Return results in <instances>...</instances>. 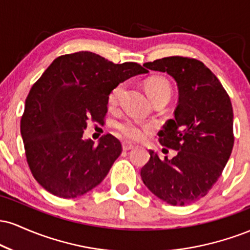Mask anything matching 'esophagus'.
I'll return each instance as SVG.
<instances>
[{
  "label": "esophagus",
  "mask_w": 250,
  "mask_h": 250,
  "mask_svg": "<svg viewBox=\"0 0 250 250\" xmlns=\"http://www.w3.org/2000/svg\"><path fill=\"white\" fill-rule=\"evenodd\" d=\"M134 147H135V146L131 145L130 142H123L122 143V148H123V150H125V151L130 150V149H133Z\"/></svg>",
  "instance_id": "esophagus-1"
}]
</instances>
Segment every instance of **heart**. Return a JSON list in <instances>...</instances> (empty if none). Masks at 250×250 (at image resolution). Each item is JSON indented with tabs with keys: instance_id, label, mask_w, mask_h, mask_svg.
Returning a JSON list of instances; mask_svg holds the SVG:
<instances>
[{
	"instance_id": "obj_1",
	"label": "heart",
	"mask_w": 250,
	"mask_h": 250,
	"mask_svg": "<svg viewBox=\"0 0 250 250\" xmlns=\"http://www.w3.org/2000/svg\"><path fill=\"white\" fill-rule=\"evenodd\" d=\"M122 89V84L114 89L110 93V95H109V102H116ZM146 90H147V94L150 97V100L162 95L170 96V85H169L167 80H165L163 77H154V79L149 80L147 84H146ZM116 129L122 136L130 140H139L145 135V128L139 122L134 121V120H125V121L120 122L116 125Z\"/></svg>"
}]
</instances>
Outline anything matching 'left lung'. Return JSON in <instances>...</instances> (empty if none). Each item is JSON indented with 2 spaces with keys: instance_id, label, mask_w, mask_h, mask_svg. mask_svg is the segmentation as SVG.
<instances>
[{
  "instance_id": "left-lung-1",
  "label": "left lung",
  "mask_w": 250,
  "mask_h": 250,
  "mask_svg": "<svg viewBox=\"0 0 250 250\" xmlns=\"http://www.w3.org/2000/svg\"><path fill=\"white\" fill-rule=\"evenodd\" d=\"M143 65L173 77L179 101L174 120L159 133L160 143L177 150L176 156L161 159L149 151L142 181L169 205H190L208 194L230 157L234 146L230 99L210 69L195 59L171 56Z\"/></svg>"
}]
</instances>
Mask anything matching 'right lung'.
<instances>
[{
    "mask_svg": "<svg viewBox=\"0 0 250 250\" xmlns=\"http://www.w3.org/2000/svg\"><path fill=\"white\" fill-rule=\"evenodd\" d=\"M135 62L121 64L77 51L53 61L29 91L21 135L31 174L47 191L75 199L102 182L122 151L111 134L83 139L89 120L103 122L109 94L130 77L147 74Z\"/></svg>",
    "mask_w": 250,
    "mask_h": 250,
    "instance_id": "obj_1",
    "label": "right lung"
}]
</instances>
